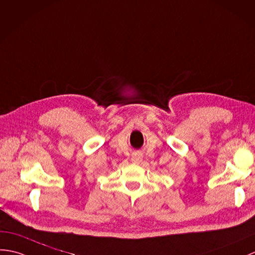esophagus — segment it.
<instances>
[{
    "label": "esophagus",
    "mask_w": 255,
    "mask_h": 255,
    "mask_svg": "<svg viewBox=\"0 0 255 255\" xmlns=\"http://www.w3.org/2000/svg\"><path fill=\"white\" fill-rule=\"evenodd\" d=\"M141 161H142V156L140 154H137V153H135V154L132 155V157H131V162L132 163L139 164Z\"/></svg>",
    "instance_id": "1"
}]
</instances>
